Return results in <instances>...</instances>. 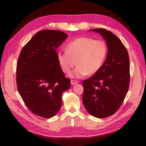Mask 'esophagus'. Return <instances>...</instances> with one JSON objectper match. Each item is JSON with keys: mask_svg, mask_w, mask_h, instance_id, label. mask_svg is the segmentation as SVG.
I'll return each instance as SVG.
<instances>
[{"mask_svg": "<svg viewBox=\"0 0 146 146\" xmlns=\"http://www.w3.org/2000/svg\"><path fill=\"white\" fill-rule=\"evenodd\" d=\"M77 83H78V81H75V80H71V84L72 85H75L77 84Z\"/></svg>", "mask_w": 146, "mask_h": 146, "instance_id": "esophagus-1", "label": "esophagus"}]
</instances>
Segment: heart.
I'll return each mask as SVG.
<instances>
[{
    "mask_svg": "<svg viewBox=\"0 0 146 146\" xmlns=\"http://www.w3.org/2000/svg\"><path fill=\"white\" fill-rule=\"evenodd\" d=\"M66 51L58 52L57 60L62 70L69 74L76 64L71 77L81 78L86 75H94L100 70L106 59L108 48L103 40L89 37H80L70 41Z\"/></svg>",
    "mask_w": 146,
    "mask_h": 146,
    "instance_id": "b5f03b06",
    "label": "heart"
}]
</instances>
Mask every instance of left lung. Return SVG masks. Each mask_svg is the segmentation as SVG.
<instances>
[{"label":"left lung","mask_w":146,"mask_h":146,"mask_svg":"<svg viewBox=\"0 0 146 146\" xmlns=\"http://www.w3.org/2000/svg\"><path fill=\"white\" fill-rule=\"evenodd\" d=\"M106 41L108 52L100 70L84 80L82 101L92 116L105 118L113 115L123 103L130 82V64L127 50L122 41L105 29H90Z\"/></svg>","instance_id":"8db88e82"}]
</instances>
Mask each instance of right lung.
<instances>
[{
  "label": "right lung",
  "mask_w": 146,
  "mask_h": 146,
  "mask_svg": "<svg viewBox=\"0 0 146 146\" xmlns=\"http://www.w3.org/2000/svg\"><path fill=\"white\" fill-rule=\"evenodd\" d=\"M67 37L58 30L40 31L22 49L17 60L18 92L33 113L46 119L57 113L62 94L70 87L56 51Z\"/></svg>",
  "instance_id": "obj_1"
}]
</instances>
